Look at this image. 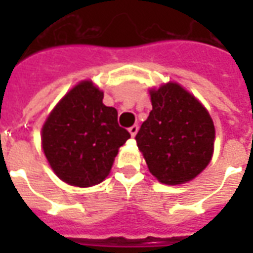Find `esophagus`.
<instances>
[{
    "mask_svg": "<svg viewBox=\"0 0 253 253\" xmlns=\"http://www.w3.org/2000/svg\"><path fill=\"white\" fill-rule=\"evenodd\" d=\"M128 131H130V134H131V137H135L138 132V126L137 125H134V126H131L130 128H128Z\"/></svg>",
    "mask_w": 253,
    "mask_h": 253,
    "instance_id": "1",
    "label": "esophagus"
}]
</instances>
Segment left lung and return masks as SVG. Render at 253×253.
Returning <instances> with one entry per match:
<instances>
[{"instance_id": "1", "label": "left lung", "mask_w": 253, "mask_h": 253, "mask_svg": "<svg viewBox=\"0 0 253 253\" xmlns=\"http://www.w3.org/2000/svg\"><path fill=\"white\" fill-rule=\"evenodd\" d=\"M150 99L153 108L135 135L150 173L170 186L192 180L211 160V118L179 84L150 90Z\"/></svg>"}]
</instances>
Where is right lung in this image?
Returning a JSON list of instances; mask_svg holds the SVG:
<instances>
[{
  "label": "right lung",
  "instance_id": "add662e5",
  "mask_svg": "<svg viewBox=\"0 0 253 253\" xmlns=\"http://www.w3.org/2000/svg\"><path fill=\"white\" fill-rule=\"evenodd\" d=\"M104 94L83 81L52 110L42 128V145L52 170L72 186L90 187L108 176L130 132L118 111L103 104Z\"/></svg>",
  "mask_w": 253,
  "mask_h": 253
}]
</instances>
